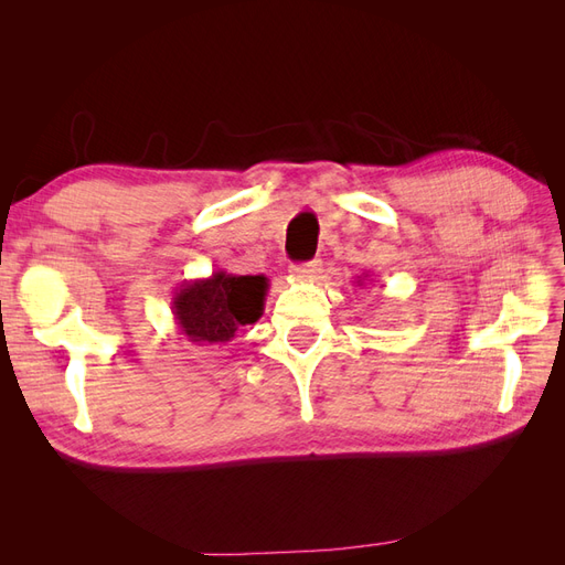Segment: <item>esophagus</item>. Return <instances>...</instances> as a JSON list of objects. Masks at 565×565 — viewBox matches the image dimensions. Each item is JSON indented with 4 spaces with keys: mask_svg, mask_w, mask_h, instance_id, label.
Listing matches in <instances>:
<instances>
[{
    "mask_svg": "<svg viewBox=\"0 0 565 565\" xmlns=\"http://www.w3.org/2000/svg\"><path fill=\"white\" fill-rule=\"evenodd\" d=\"M320 270H322V262H318V259H313L309 264H297V266H292V278L306 282V280L318 278Z\"/></svg>",
    "mask_w": 565,
    "mask_h": 565,
    "instance_id": "obj_1",
    "label": "esophagus"
}]
</instances>
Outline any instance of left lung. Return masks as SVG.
<instances>
[{"instance_id":"left-lung-1","label":"left lung","mask_w":565,"mask_h":565,"mask_svg":"<svg viewBox=\"0 0 565 565\" xmlns=\"http://www.w3.org/2000/svg\"><path fill=\"white\" fill-rule=\"evenodd\" d=\"M367 280H370V276H367V273H363V276H358V278H355V285H358V287H363Z\"/></svg>"}]
</instances>
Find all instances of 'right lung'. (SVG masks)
I'll return each mask as SVG.
<instances>
[{"label": "right lung", "instance_id": "add662e5", "mask_svg": "<svg viewBox=\"0 0 565 565\" xmlns=\"http://www.w3.org/2000/svg\"><path fill=\"white\" fill-rule=\"evenodd\" d=\"M268 278L214 270L210 278L185 280L172 297L179 332L198 347L226 344L245 324L264 316Z\"/></svg>", "mask_w": 565, "mask_h": 565}]
</instances>
